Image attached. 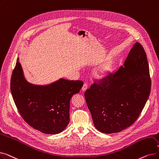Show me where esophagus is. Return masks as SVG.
I'll use <instances>...</instances> for the list:
<instances>
[{
  "instance_id": "1",
  "label": "esophagus",
  "mask_w": 159,
  "mask_h": 159,
  "mask_svg": "<svg viewBox=\"0 0 159 159\" xmlns=\"http://www.w3.org/2000/svg\"><path fill=\"white\" fill-rule=\"evenodd\" d=\"M87 89H88V84L84 83L83 84V86H82V92H85Z\"/></svg>"
}]
</instances>
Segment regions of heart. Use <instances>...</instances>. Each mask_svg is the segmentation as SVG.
<instances>
[{
	"instance_id": "heart-1",
	"label": "heart",
	"mask_w": 159,
	"mask_h": 159,
	"mask_svg": "<svg viewBox=\"0 0 159 159\" xmlns=\"http://www.w3.org/2000/svg\"><path fill=\"white\" fill-rule=\"evenodd\" d=\"M114 66V61L111 59H108L105 61L98 69L96 71L97 77L100 79H104L112 72Z\"/></svg>"
}]
</instances>
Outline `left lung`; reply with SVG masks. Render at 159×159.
<instances>
[{
    "label": "left lung",
    "mask_w": 159,
    "mask_h": 159,
    "mask_svg": "<svg viewBox=\"0 0 159 159\" xmlns=\"http://www.w3.org/2000/svg\"><path fill=\"white\" fill-rule=\"evenodd\" d=\"M151 86L146 54L142 45L136 42L123 67L94 82L85 92L95 128L110 134L132 125L148 99Z\"/></svg>",
    "instance_id": "left-lung-1"
}]
</instances>
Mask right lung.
Listing matches in <instances>:
<instances>
[{"label": "right lung", "instance_id": "add662e5", "mask_svg": "<svg viewBox=\"0 0 159 159\" xmlns=\"http://www.w3.org/2000/svg\"><path fill=\"white\" fill-rule=\"evenodd\" d=\"M82 86L81 80L64 79L46 86L29 83L25 79L19 58L10 82L13 101L23 120L34 129L49 134H58L67 126L70 100Z\"/></svg>", "mask_w": 159, "mask_h": 159}]
</instances>
